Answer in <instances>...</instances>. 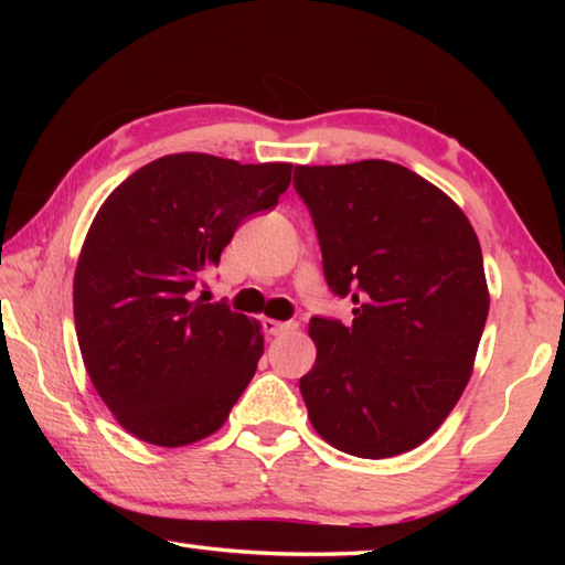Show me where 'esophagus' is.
<instances>
[{
  "label": "esophagus",
  "mask_w": 565,
  "mask_h": 565,
  "mask_svg": "<svg viewBox=\"0 0 565 565\" xmlns=\"http://www.w3.org/2000/svg\"><path fill=\"white\" fill-rule=\"evenodd\" d=\"M299 329L296 321H276V319H264V331L271 333V337H279V333H289Z\"/></svg>",
  "instance_id": "34e87169"
}]
</instances>
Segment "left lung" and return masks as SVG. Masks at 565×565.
<instances>
[{
	"mask_svg": "<svg viewBox=\"0 0 565 565\" xmlns=\"http://www.w3.org/2000/svg\"><path fill=\"white\" fill-rule=\"evenodd\" d=\"M323 276L353 321L313 317L317 363L299 388L317 434L343 454L388 458L431 436L471 379L489 317L481 244L431 181L394 161L296 167Z\"/></svg>",
	"mask_w": 565,
	"mask_h": 565,
	"instance_id": "obj_1",
	"label": "left lung"
}]
</instances>
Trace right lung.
I'll list each match as a JSON object with an SVG mask.
<instances>
[{"label":"right lung","mask_w":565,"mask_h":565,"mask_svg":"<svg viewBox=\"0 0 565 565\" xmlns=\"http://www.w3.org/2000/svg\"><path fill=\"white\" fill-rule=\"evenodd\" d=\"M291 164L161 157L111 191L74 271V327L94 388L141 441L212 436L252 381L262 327L194 296L246 216L274 209Z\"/></svg>","instance_id":"right-lung-1"}]
</instances>
